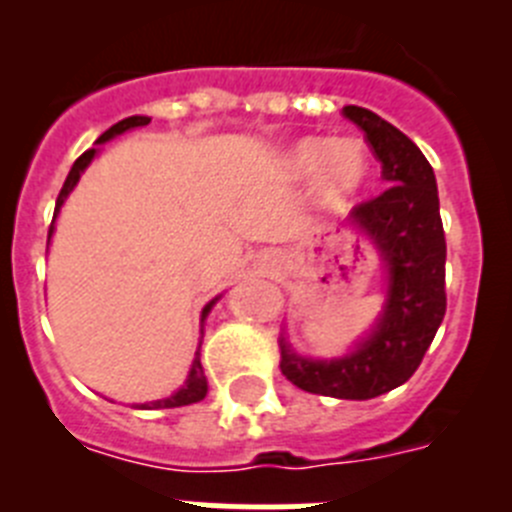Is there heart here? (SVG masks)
I'll list each match as a JSON object with an SVG mask.
<instances>
[{"mask_svg":"<svg viewBox=\"0 0 512 512\" xmlns=\"http://www.w3.org/2000/svg\"><path fill=\"white\" fill-rule=\"evenodd\" d=\"M284 169L295 179H312L320 173V200L325 205H343L364 189L369 156L364 143L354 138H302L284 156Z\"/></svg>","mask_w":512,"mask_h":512,"instance_id":"b5f03b06","label":"heart"}]
</instances>
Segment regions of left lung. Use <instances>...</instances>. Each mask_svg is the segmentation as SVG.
<instances>
[{"instance_id":"8db88e82","label":"left lung","mask_w":512,"mask_h":512,"mask_svg":"<svg viewBox=\"0 0 512 512\" xmlns=\"http://www.w3.org/2000/svg\"><path fill=\"white\" fill-rule=\"evenodd\" d=\"M343 115L364 130L382 161V179L390 184L348 215V225L372 243L382 261V310L372 328L333 359L297 354L282 333L279 369L312 395L372 400L413 377L446 315V238L436 174L423 151L372 110L348 104Z\"/></svg>"}]
</instances>
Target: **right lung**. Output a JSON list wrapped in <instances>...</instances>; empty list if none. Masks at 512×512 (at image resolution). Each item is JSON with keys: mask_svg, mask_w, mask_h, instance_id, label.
Segmentation results:
<instances>
[{"mask_svg": "<svg viewBox=\"0 0 512 512\" xmlns=\"http://www.w3.org/2000/svg\"><path fill=\"white\" fill-rule=\"evenodd\" d=\"M148 122H151V117H146V115L125 117V120H120V122H117V125H112L110 130H104V133L97 138V143H94V146L89 148V151H84L79 158H76L74 166H71V171H69V176H66V182H63L61 194H58L56 212H53V223H51V230H48V241H51L53 225H56V217H58V212H61L63 202L69 200V194L74 192V187H76V184H79L81 174H84V171H87V166L92 164L94 158H97L99 146H104L107 140L117 138V135L128 133V130L143 128V125H148ZM220 297H223V295H217L215 300H210L205 307H202V315H200V333H202V330H205L207 315H210L212 307H215V302L220 300ZM200 348H202V338H200ZM200 348L194 351L192 369H189L187 379H184V384H182V387H179V390L174 392V395L164 397V400L140 402V405H135V408H143V410H151V408H182V405H192V402L205 400V395H207V377H205V369H202V361H200Z\"/></svg>", "mask_w": 512, "mask_h": 512, "instance_id": "add662e5", "label": "right lung"}]
</instances>
